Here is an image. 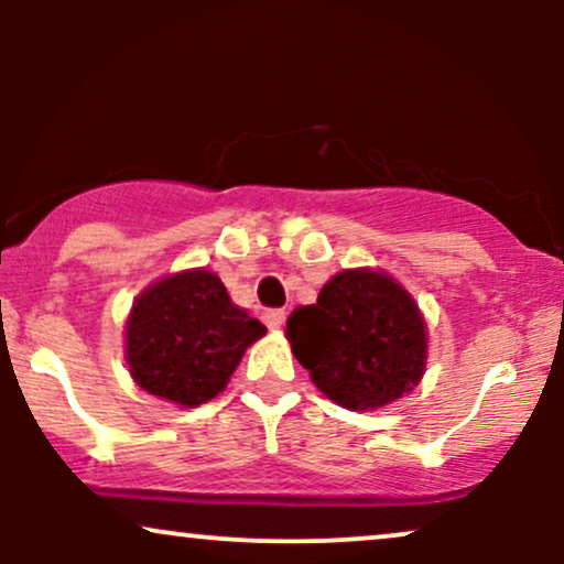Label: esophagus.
I'll use <instances>...</instances> for the list:
<instances>
[{
    "mask_svg": "<svg viewBox=\"0 0 564 564\" xmlns=\"http://www.w3.org/2000/svg\"><path fill=\"white\" fill-rule=\"evenodd\" d=\"M262 321H264V326L278 332V328L283 326V321H286V313H283V310H268V313L262 315Z\"/></svg>",
    "mask_w": 564,
    "mask_h": 564,
    "instance_id": "1",
    "label": "esophagus"
}]
</instances>
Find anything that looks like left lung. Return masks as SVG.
Segmentation results:
<instances>
[{
  "instance_id": "8db88e82",
  "label": "left lung",
  "mask_w": 564,
  "mask_h": 564,
  "mask_svg": "<svg viewBox=\"0 0 564 564\" xmlns=\"http://www.w3.org/2000/svg\"><path fill=\"white\" fill-rule=\"evenodd\" d=\"M291 352L318 390L349 411H377L419 384L430 358L426 321L398 278L349 268L286 321Z\"/></svg>"
}]
</instances>
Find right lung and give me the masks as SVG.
Returning a JSON list of instances; mask_svg holds the SVG:
<instances>
[{
  "label": "right lung",
  "mask_w": 564,
  "mask_h": 564,
  "mask_svg": "<svg viewBox=\"0 0 564 564\" xmlns=\"http://www.w3.org/2000/svg\"><path fill=\"white\" fill-rule=\"evenodd\" d=\"M264 334L260 321L232 304L217 273L180 270L132 302L124 323L129 377L159 400L198 408L228 387L246 349Z\"/></svg>",
  "instance_id": "right-lung-1"
}]
</instances>
